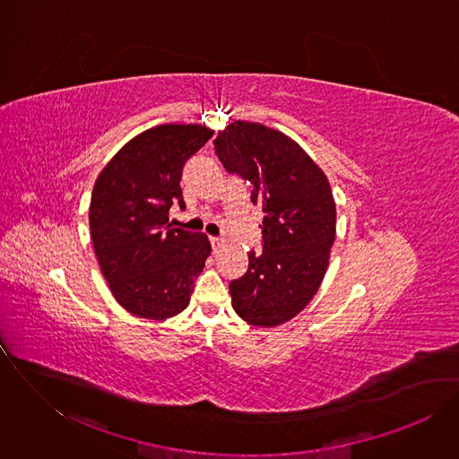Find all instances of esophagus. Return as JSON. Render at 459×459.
<instances>
[{
    "instance_id": "obj_1",
    "label": "esophagus",
    "mask_w": 459,
    "mask_h": 459,
    "mask_svg": "<svg viewBox=\"0 0 459 459\" xmlns=\"http://www.w3.org/2000/svg\"><path fill=\"white\" fill-rule=\"evenodd\" d=\"M210 244H212V249L217 253L224 246V240L219 237H210Z\"/></svg>"
}]
</instances>
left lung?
Listing matches in <instances>:
<instances>
[{"label": "left lung", "instance_id": "left-lung-1", "mask_svg": "<svg viewBox=\"0 0 459 459\" xmlns=\"http://www.w3.org/2000/svg\"><path fill=\"white\" fill-rule=\"evenodd\" d=\"M228 173L253 186L260 206L263 251L230 282L231 304L249 325L277 327L316 295L335 240V203L325 173L282 132L233 122L213 141Z\"/></svg>", "mask_w": 459, "mask_h": 459}]
</instances>
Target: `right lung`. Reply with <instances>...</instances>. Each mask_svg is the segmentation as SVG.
I'll list each match as a JSON object with an SVG mask.
<instances>
[{
    "mask_svg": "<svg viewBox=\"0 0 459 459\" xmlns=\"http://www.w3.org/2000/svg\"><path fill=\"white\" fill-rule=\"evenodd\" d=\"M213 131L166 124L137 134L100 171L90 203L95 256L117 302L134 316L166 320L191 300L212 246L203 233L173 228L186 208L180 180L189 157Z\"/></svg>",
    "mask_w": 459,
    "mask_h": 459,
    "instance_id": "obj_1",
    "label": "right lung"
}]
</instances>
